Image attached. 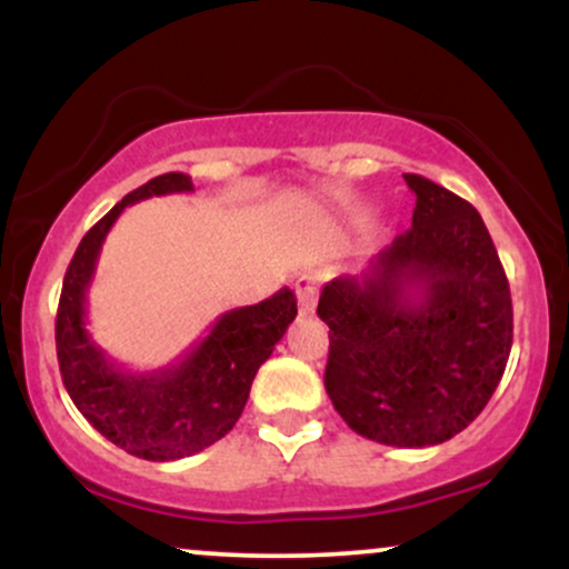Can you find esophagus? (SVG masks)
<instances>
[{"label": "esophagus", "mask_w": 569, "mask_h": 569, "mask_svg": "<svg viewBox=\"0 0 569 569\" xmlns=\"http://www.w3.org/2000/svg\"><path fill=\"white\" fill-rule=\"evenodd\" d=\"M318 286H321V278L312 276V272H305V276L297 278V302L302 316H310V312L316 310Z\"/></svg>", "instance_id": "esophagus-1"}]
</instances>
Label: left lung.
<instances>
[{
  "label": "left lung",
  "mask_w": 569,
  "mask_h": 569,
  "mask_svg": "<svg viewBox=\"0 0 569 569\" xmlns=\"http://www.w3.org/2000/svg\"><path fill=\"white\" fill-rule=\"evenodd\" d=\"M411 227L361 276L323 286L326 393L363 439L420 449L466 430L498 388L513 342V307L479 211L403 173Z\"/></svg>",
  "instance_id": "8db88e82"
}]
</instances>
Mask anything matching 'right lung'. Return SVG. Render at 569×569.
<instances>
[{
	"mask_svg": "<svg viewBox=\"0 0 569 569\" xmlns=\"http://www.w3.org/2000/svg\"><path fill=\"white\" fill-rule=\"evenodd\" d=\"M192 189L187 173H162L90 227L69 262L56 318L58 367L74 407L128 455L154 462L198 455L230 433L259 367L297 318V297L286 286L219 316L192 350L162 369L128 371L98 348L88 331V289L109 230L133 202Z\"/></svg>",
	"mask_w": 569,
	"mask_h": 569,
	"instance_id": "1",
	"label": "right lung"
}]
</instances>
